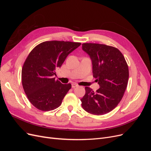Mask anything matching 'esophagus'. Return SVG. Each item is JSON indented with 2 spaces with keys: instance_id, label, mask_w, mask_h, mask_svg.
Returning a JSON list of instances; mask_svg holds the SVG:
<instances>
[{
  "instance_id": "esophagus-1",
  "label": "esophagus",
  "mask_w": 151,
  "mask_h": 151,
  "mask_svg": "<svg viewBox=\"0 0 151 151\" xmlns=\"http://www.w3.org/2000/svg\"><path fill=\"white\" fill-rule=\"evenodd\" d=\"M77 86H78V85H77L76 83H72V88H76V87H77Z\"/></svg>"
}]
</instances>
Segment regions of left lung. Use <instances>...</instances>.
Segmentation results:
<instances>
[{"instance_id": "obj_1", "label": "left lung", "mask_w": 151, "mask_h": 151, "mask_svg": "<svg viewBox=\"0 0 151 151\" xmlns=\"http://www.w3.org/2000/svg\"><path fill=\"white\" fill-rule=\"evenodd\" d=\"M82 48L92 61L93 77L100 88L94 92L85 87L81 99L87 112L101 115L110 112L120 102L129 81V67L118 49L106 45L83 43Z\"/></svg>"}]
</instances>
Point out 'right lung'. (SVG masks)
I'll list each match as a JSON object with an SVG mask.
<instances>
[{
  "instance_id": "1",
  "label": "right lung",
  "mask_w": 151,
  "mask_h": 151,
  "mask_svg": "<svg viewBox=\"0 0 151 151\" xmlns=\"http://www.w3.org/2000/svg\"><path fill=\"white\" fill-rule=\"evenodd\" d=\"M81 43L50 41L35 47L22 68V84L30 103L42 111L56 109L71 88L55 80V70Z\"/></svg>"
}]
</instances>
